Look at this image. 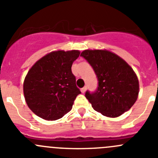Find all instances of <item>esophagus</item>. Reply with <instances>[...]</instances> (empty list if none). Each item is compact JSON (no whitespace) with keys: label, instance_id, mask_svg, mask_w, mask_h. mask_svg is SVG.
Masks as SVG:
<instances>
[{"label":"esophagus","instance_id":"1","mask_svg":"<svg viewBox=\"0 0 158 158\" xmlns=\"http://www.w3.org/2000/svg\"><path fill=\"white\" fill-rule=\"evenodd\" d=\"M86 89H87V87H86V86H84V87H82V89H81V92H82V94H84V93L86 92Z\"/></svg>","mask_w":158,"mask_h":158}]
</instances>
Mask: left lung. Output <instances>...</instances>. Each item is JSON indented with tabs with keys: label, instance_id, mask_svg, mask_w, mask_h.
Returning a JSON list of instances; mask_svg holds the SVG:
<instances>
[{
	"label": "left lung",
	"instance_id": "obj_1",
	"mask_svg": "<svg viewBox=\"0 0 158 158\" xmlns=\"http://www.w3.org/2000/svg\"><path fill=\"white\" fill-rule=\"evenodd\" d=\"M80 56L92 66L98 79L97 90L85 94L94 110L110 118L129 110L139 94V80L133 69L107 50H85Z\"/></svg>",
	"mask_w": 158,
	"mask_h": 158
}]
</instances>
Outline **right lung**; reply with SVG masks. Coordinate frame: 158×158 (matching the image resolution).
<instances>
[{"instance_id": "obj_1", "label": "right lung", "mask_w": 158, "mask_h": 158, "mask_svg": "<svg viewBox=\"0 0 158 158\" xmlns=\"http://www.w3.org/2000/svg\"><path fill=\"white\" fill-rule=\"evenodd\" d=\"M79 51H57L49 53L29 69L23 83L28 107L45 120L61 118L72 108L81 94L72 72V63Z\"/></svg>"}]
</instances>
